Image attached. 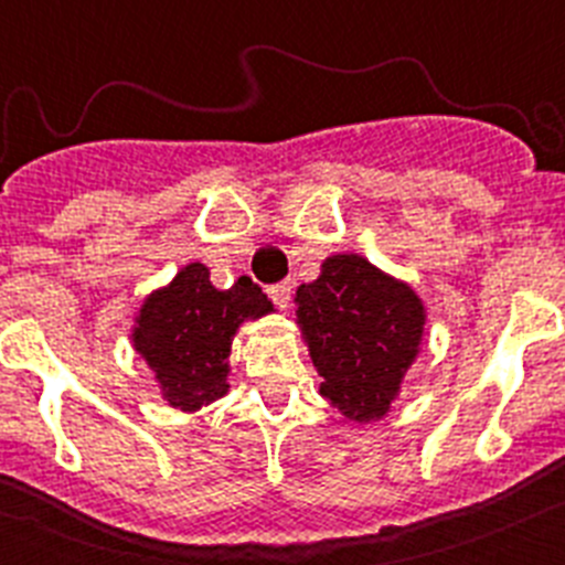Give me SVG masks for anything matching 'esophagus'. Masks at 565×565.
Returning <instances> with one entry per match:
<instances>
[{
	"label": "esophagus",
	"instance_id": "1",
	"mask_svg": "<svg viewBox=\"0 0 565 565\" xmlns=\"http://www.w3.org/2000/svg\"><path fill=\"white\" fill-rule=\"evenodd\" d=\"M267 295H270V300L278 306V309H289V300H292V284L289 281L273 284V287H267Z\"/></svg>",
	"mask_w": 565,
	"mask_h": 565
}]
</instances>
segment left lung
<instances>
[{"mask_svg":"<svg viewBox=\"0 0 565 565\" xmlns=\"http://www.w3.org/2000/svg\"><path fill=\"white\" fill-rule=\"evenodd\" d=\"M298 324L309 341L319 393L352 420H380L418 355L426 311L407 284L358 254L322 262L298 287Z\"/></svg>","mask_w":565,"mask_h":565,"instance_id":"obj_1","label":"left lung"}]
</instances>
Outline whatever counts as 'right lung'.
I'll use <instances>...</instances> for the list:
<instances>
[{
  "label": "right lung",
  "mask_w": 565,
  "mask_h": 565,
  "mask_svg": "<svg viewBox=\"0 0 565 565\" xmlns=\"http://www.w3.org/2000/svg\"><path fill=\"white\" fill-rule=\"evenodd\" d=\"M273 311L267 295L250 278L215 289L199 262L182 267L169 287L141 306L134 347L161 383L163 398L182 413L204 407L230 391V347L246 319Z\"/></svg>",
  "instance_id": "add662e5"
}]
</instances>
